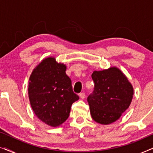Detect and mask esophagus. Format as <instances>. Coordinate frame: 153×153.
Returning a JSON list of instances; mask_svg holds the SVG:
<instances>
[{"label":"esophagus","instance_id":"1","mask_svg":"<svg viewBox=\"0 0 153 153\" xmlns=\"http://www.w3.org/2000/svg\"><path fill=\"white\" fill-rule=\"evenodd\" d=\"M85 93H79V97H80V98H81V99H84L85 98Z\"/></svg>","mask_w":153,"mask_h":153}]
</instances>
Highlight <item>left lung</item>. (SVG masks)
<instances>
[{
	"label": "left lung",
	"instance_id": "8db88e82",
	"mask_svg": "<svg viewBox=\"0 0 153 153\" xmlns=\"http://www.w3.org/2000/svg\"><path fill=\"white\" fill-rule=\"evenodd\" d=\"M91 76L95 87L87 100L92 118L100 124H111L129 108L134 94L132 85L116 68L95 71Z\"/></svg>",
	"mask_w": 153,
	"mask_h": 153
}]
</instances>
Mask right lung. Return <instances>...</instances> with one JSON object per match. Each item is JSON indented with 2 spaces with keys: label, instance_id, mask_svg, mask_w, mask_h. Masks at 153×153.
<instances>
[{
  "label": "right lung",
  "instance_id": "1",
  "mask_svg": "<svg viewBox=\"0 0 153 153\" xmlns=\"http://www.w3.org/2000/svg\"><path fill=\"white\" fill-rule=\"evenodd\" d=\"M65 71V65L50 57L34 69L29 79L31 107L39 120L51 127L63 123L70 116L72 104L79 99Z\"/></svg>",
  "mask_w": 153,
  "mask_h": 153
}]
</instances>
